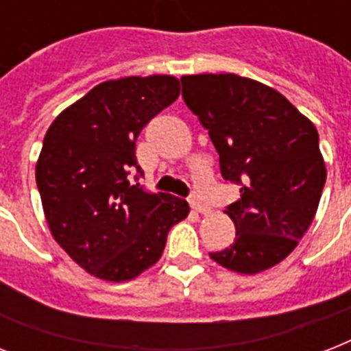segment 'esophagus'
<instances>
[{"label":"esophagus","mask_w":351,"mask_h":351,"mask_svg":"<svg viewBox=\"0 0 351 351\" xmlns=\"http://www.w3.org/2000/svg\"><path fill=\"white\" fill-rule=\"evenodd\" d=\"M189 206H191L193 211H197V213H200V215H209V213H211V208H209V206H206V204H204L202 200H200V198H198V197H191V198H189Z\"/></svg>","instance_id":"esophagus-1"}]
</instances>
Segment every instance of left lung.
<instances>
[{
  "label": "left lung",
  "mask_w": 351,
  "mask_h": 351,
  "mask_svg": "<svg viewBox=\"0 0 351 351\" xmlns=\"http://www.w3.org/2000/svg\"><path fill=\"white\" fill-rule=\"evenodd\" d=\"M182 96L208 129L222 176L240 184L224 211L237 237L209 256L240 275L277 266L310 230L326 182L313 121L273 87L231 73L182 76Z\"/></svg>",
  "instance_id": "8db88e82"
}]
</instances>
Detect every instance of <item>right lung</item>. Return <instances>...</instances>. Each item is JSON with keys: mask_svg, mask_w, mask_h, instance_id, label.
<instances>
[{"mask_svg": "<svg viewBox=\"0 0 351 351\" xmlns=\"http://www.w3.org/2000/svg\"><path fill=\"white\" fill-rule=\"evenodd\" d=\"M180 95L169 74L107 80L52 121L36 184L52 239L82 269L107 282L136 278L160 261L186 200L127 180L145 123Z\"/></svg>", "mask_w": 351, "mask_h": 351, "instance_id": "1", "label": "right lung"}]
</instances>
